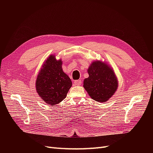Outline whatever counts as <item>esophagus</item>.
Here are the masks:
<instances>
[{"instance_id": "1", "label": "esophagus", "mask_w": 153, "mask_h": 153, "mask_svg": "<svg viewBox=\"0 0 153 153\" xmlns=\"http://www.w3.org/2000/svg\"><path fill=\"white\" fill-rule=\"evenodd\" d=\"M81 83H82L81 80H77V81H75L74 82V84L76 85H80L81 84Z\"/></svg>"}]
</instances>
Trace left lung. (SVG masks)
I'll list each match as a JSON object with an SVG mask.
<instances>
[{
    "mask_svg": "<svg viewBox=\"0 0 153 153\" xmlns=\"http://www.w3.org/2000/svg\"><path fill=\"white\" fill-rule=\"evenodd\" d=\"M89 77L84 80V88L93 100L105 102L117 91L118 81L109 64L102 61H94L87 69Z\"/></svg>",
    "mask_w": 153,
    "mask_h": 153,
    "instance_id": "obj_1",
    "label": "left lung"
}]
</instances>
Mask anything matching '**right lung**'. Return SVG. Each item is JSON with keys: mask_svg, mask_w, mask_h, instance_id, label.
Instances as JSON below:
<instances>
[{"mask_svg": "<svg viewBox=\"0 0 153 153\" xmlns=\"http://www.w3.org/2000/svg\"><path fill=\"white\" fill-rule=\"evenodd\" d=\"M62 60L54 54L45 61L36 80V90L41 99L49 105L54 106L66 97L72 81L62 68Z\"/></svg>", "mask_w": 153, "mask_h": 153, "instance_id": "add662e5", "label": "right lung"}]
</instances>
